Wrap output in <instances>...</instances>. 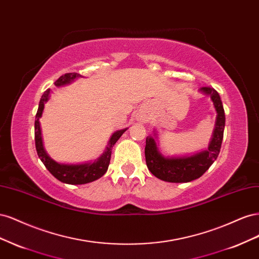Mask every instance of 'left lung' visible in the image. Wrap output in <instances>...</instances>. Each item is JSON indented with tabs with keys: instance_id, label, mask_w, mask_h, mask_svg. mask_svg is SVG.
<instances>
[{
	"instance_id": "obj_1",
	"label": "left lung",
	"mask_w": 259,
	"mask_h": 259,
	"mask_svg": "<svg viewBox=\"0 0 259 259\" xmlns=\"http://www.w3.org/2000/svg\"><path fill=\"white\" fill-rule=\"evenodd\" d=\"M208 95L217 112L216 124L208 149L189 156H164L160 153L153 137L146 139L145 156L149 170L161 180L168 183H189L201 177L217 159L221 151L225 130V110L219 94L211 88H201Z\"/></svg>"
}]
</instances>
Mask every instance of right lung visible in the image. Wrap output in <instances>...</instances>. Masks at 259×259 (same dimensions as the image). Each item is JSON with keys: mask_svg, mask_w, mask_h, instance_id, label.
<instances>
[{"mask_svg": "<svg viewBox=\"0 0 259 259\" xmlns=\"http://www.w3.org/2000/svg\"><path fill=\"white\" fill-rule=\"evenodd\" d=\"M82 75L79 73H66L61 75L59 79L55 82L56 86H61L65 84L71 83L77 77H81ZM51 90H46L41 97L40 104H38V109L35 115V122H34V139H35V148L38 158L41 159L45 167L50 170V173L61 183L69 184V185H83L92 183L94 180L104 176L108 169L109 163L111 159V152L114 144L119 140V138L123 135V133L127 128H123L120 131H116L113 133L110 140H109L108 146L106 147V150L100 158L93 162V163H82V164H61L56 161L51 159L49 154L46 153L45 149L43 147V140H42V133L40 126V117L42 116L44 110V104L50 98Z\"/></svg>", "mask_w": 259, "mask_h": 259, "instance_id": "obj_1", "label": "right lung"}]
</instances>
